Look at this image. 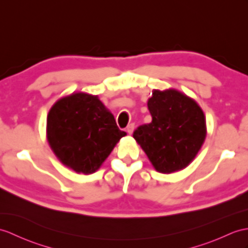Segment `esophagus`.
<instances>
[{
	"mask_svg": "<svg viewBox=\"0 0 248 248\" xmlns=\"http://www.w3.org/2000/svg\"><path fill=\"white\" fill-rule=\"evenodd\" d=\"M134 126H135L134 124H130L128 126H126V132H128L129 134H131L132 132H133V130H134Z\"/></svg>",
	"mask_w": 248,
	"mask_h": 248,
	"instance_id": "34e87169",
	"label": "esophagus"
}]
</instances>
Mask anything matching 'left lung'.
Returning a JSON list of instances; mask_svg holds the SVG:
<instances>
[{
  "label": "left lung",
  "instance_id": "8db88e82",
  "mask_svg": "<svg viewBox=\"0 0 248 248\" xmlns=\"http://www.w3.org/2000/svg\"><path fill=\"white\" fill-rule=\"evenodd\" d=\"M152 122L138 126L133 137L160 173L182 170L192 162L206 136L202 108L176 90H154L148 100Z\"/></svg>",
  "mask_w": 248,
  "mask_h": 248
}]
</instances>
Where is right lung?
I'll return each instance as SVG.
<instances>
[{"instance_id": "right-lung-1", "label": "right lung", "mask_w": 248, "mask_h": 248, "mask_svg": "<svg viewBox=\"0 0 248 248\" xmlns=\"http://www.w3.org/2000/svg\"><path fill=\"white\" fill-rule=\"evenodd\" d=\"M47 140L60 162L77 173L100 168L124 131L97 96L75 93L61 98L47 115Z\"/></svg>"}]
</instances>
